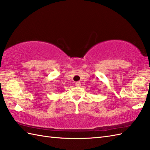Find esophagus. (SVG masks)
<instances>
[{"mask_svg":"<svg viewBox=\"0 0 150 150\" xmlns=\"http://www.w3.org/2000/svg\"><path fill=\"white\" fill-rule=\"evenodd\" d=\"M81 82H75V86H76L79 87V86H81Z\"/></svg>","mask_w":150,"mask_h":150,"instance_id":"esophagus-1","label":"esophagus"}]
</instances>
